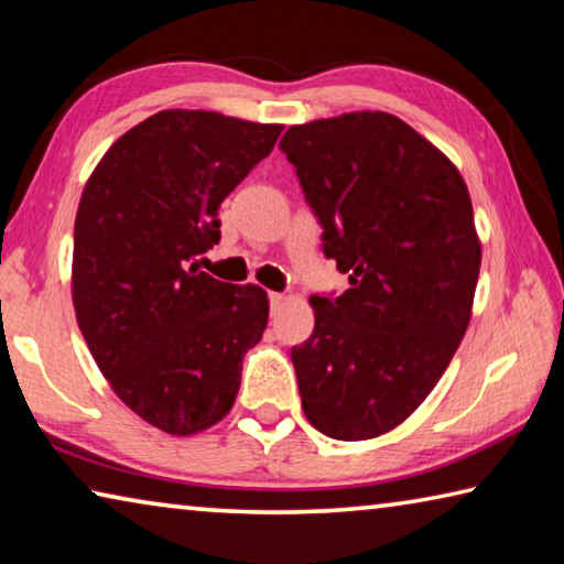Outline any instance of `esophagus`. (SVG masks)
I'll return each instance as SVG.
<instances>
[{
  "label": "esophagus",
  "instance_id": "obj_1",
  "mask_svg": "<svg viewBox=\"0 0 564 564\" xmlns=\"http://www.w3.org/2000/svg\"><path fill=\"white\" fill-rule=\"evenodd\" d=\"M283 301H285V295H283V293H275V291H271V293H269V305H271V311H279L281 305H283Z\"/></svg>",
  "mask_w": 564,
  "mask_h": 564
}]
</instances>
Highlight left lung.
I'll return each mask as SVG.
<instances>
[{"instance_id":"obj_1","label":"left lung","mask_w":564,"mask_h":564,"mask_svg":"<svg viewBox=\"0 0 564 564\" xmlns=\"http://www.w3.org/2000/svg\"><path fill=\"white\" fill-rule=\"evenodd\" d=\"M279 149L350 289L313 295L316 328L291 348L301 405L336 441L378 437L413 413L470 323L480 241L463 176L386 111L283 133Z\"/></svg>"}]
</instances>
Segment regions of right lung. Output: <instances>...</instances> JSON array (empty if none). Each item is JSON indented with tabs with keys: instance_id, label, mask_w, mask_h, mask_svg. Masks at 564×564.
Instances as JSON below:
<instances>
[{
	"instance_id": "right-lung-1",
	"label": "right lung",
	"mask_w": 564,
	"mask_h": 564,
	"mask_svg": "<svg viewBox=\"0 0 564 564\" xmlns=\"http://www.w3.org/2000/svg\"><path fill=\"white\" fill-rule=\"evenodd\" d=\"M281 129L159 111L113 141L84 186L76 321L113 393L164 433H202L231 410L246 350L269 323L263 289L216 281L196 259L221 241L218 206Z\"/></svg>"
}]
</instances>
